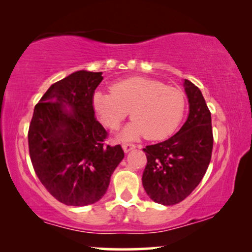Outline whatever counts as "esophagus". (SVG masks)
Segmentation results:
<instances>
[{"label":"esophagus","mask_w":252,"mask_h":252,"mask_svg":"<svg viewBox=\"0 0 252 252\" xmlns=\"http://www.w3.org/2000/svg\"><path fill=\"white\" fill-rule=\"evenodd\" d=\"M123 149L125 153H128V151L135 149V146L133 143H124L123 144Z\"/></svg>","instance_id":"esophagus-1"}]
</instances>
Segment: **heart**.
<instances>
[{"label": "heart", "instance_id": "1", "mask_svg": "<svg viewBox=\"0 0 252 252\" xmlns=\"http://www.w3.org/2000/svg\"><path fill=\"white\" fill-rule=\"evenodd\" d=\"M185 106L181 91L143 77L118 81L111 93L96 92L93 96L96 116L109 129H118L130 111L134 120L124 130L123 139H166L180 125Z\"/></svg>", "mask_w": 252, "mask_h": 252}]
</instances>
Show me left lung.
Returning <instances> with one entry per match:
<instances>
[{"label": "left lung", "instance_id": "1", "mask_svg": "<svg viewBox=\"0 0 252 252\" xmlns=\"http://www.w3.org/2000/svg\"><path fill=\"white\" fill-rule=\"evenodd\" d=\"M189 115L180 130L163 142L147 146L142 185L154 202L174 205L202 181L213 148L211 112L198 87L185 79Z\"/></svg>", "mask_w": 252, "mask_h": 252}]
</instances>
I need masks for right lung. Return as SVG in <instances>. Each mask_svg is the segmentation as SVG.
Wrapping results in <instances>:
<instances>
[{"label": "right lung", "mask_w": 252, "mask_h": 252, "mask_svg": "<svg viewBox=\"0 0 252 252\" xmlns=\"http://www.w3.org/2000/svg\"><path fill=\"white\" fill-rule=\"evenodd\" d=\"M102 80V72H74L51 85L34 108L31 161L41 184L63 204L99 201L124 158L120 144L105 143L108 132L95 118L93 96Z\"/></svg>", "instance_id": "1"}]
</instances>
